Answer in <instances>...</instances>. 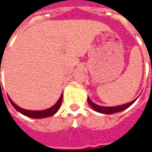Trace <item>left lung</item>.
Returning <instances> with one entry per match:
<instances>
[{"label": "left lung", "instance_id": "obj_1", "mask_svg": "<svg viewBox=\"0 0 152 152\" xmlns=\"http://www.w3.org/2000/svg\"><path fill=\"white\" fill-rule=\"evenodd\" d=\"M137 99H135L134 100H133L132 102H129V103H125L124 105H121V106H116V107H102V106H99L95 104L94 102H93L89 97H88V102L89 104L91 106L94 111L96 112H99V113H102V114H113V113H116V112H120L124 111L125 109H127L128 107H129L133 103H134Z\"/></svg>", "mask_w": 152, "mask_h": 152}]
</instances>
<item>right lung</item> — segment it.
Instances as JSON below:
<instances>
[{"mask_svg": "<svg viewBox=\"0 0 152 152\" xmlns=\"http://www.w3.org/2000/svg\"><path fill=\"white\" fill-rule=\"evenodd\" d=\"M9 100L11 102L12 106L15 107L18 112H20L21 114L24 115L30 118H35V119H41V118H46L50 117L51 115H53L56 113L58 109H59L60 106L62 104V102H63V94L60 96L59 99L58 100V102L50 108L46 109V110H43V111H30V110H26V109H23L18 107V105H16L15 102L12 101L11 99L9 98Z\"/></svg>", "mask_w": 152, "mask_h": 152, "instance_id": "obj_1", "label": "right lung"}]
</instances>
